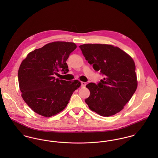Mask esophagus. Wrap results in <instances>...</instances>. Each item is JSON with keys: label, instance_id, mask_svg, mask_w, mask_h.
I'll return each mask as SVG.
<instances>
[{"label": "esophagus", "instance_id": "34e87169", "mask_svg": "<svg viewBox=\"0 0 158 158\" xmlns=\"http://www.w3.org/2000/svg\"><path fill=\"white\" fill-rule=\"evenodd\" d=\"M86 82H83V81L81 82V87H85V86H86Z\"/></svg>", "mask_w": 158, "mask_h": 158}]
</instances>
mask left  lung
<instances>
[{
  "instance_id": "8db88e82",
  "label": "left lung",
  "mask_w": 158,
  "mask_h": 158,
  "mask_svg": "<svg viewBox=\"0 0 158 158\" xmlns=\"http://www.w3.org/2000/svg\"><path fill=\"white\" fill-rule=\"evenodd\" d=\"M83 55L103 79L86 88L90 95L85 102L90 110L104 117L120 112L130 101L137 86L135 66L132 58L117 47L108 44L80 45Z\"/></svg>"
}]
</instances>
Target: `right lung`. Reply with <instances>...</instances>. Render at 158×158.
Here are the masks:
<instances>
[{"instance_id":"add662e5","label":"right lung","mask_w":158,"mask_h":158,"mask_svg":"<svg viewBox=\"0 0 158 158\" xmlns=\"http://www.w3.org/2000/svg\"><path fill=\"white\" fill-rule=\"evenodd\" d=\"M77 48L73 43L56 41L29 53L18 70L22 97L28 106L44 117L63 111L73 92L81 85L78 80L56 79L54 75L69 71L66 63Z\"/></svg>"}]
</instances>
